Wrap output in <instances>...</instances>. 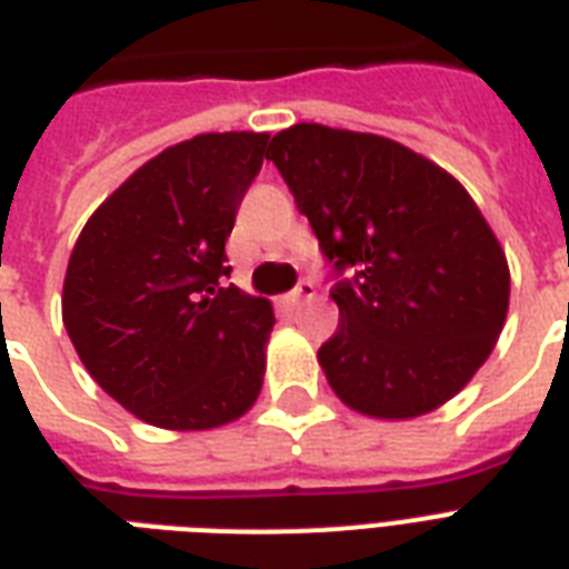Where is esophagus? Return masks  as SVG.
<instances>
[{"mask_svg":"<svg viewBox=\"0 0 569 569\" xmlns=\"http://www.w3.org/2000/svg\"><path fill=\"white\" fill-rule=\"evenodd\" d=\"M313 298H316V286L310 283V280H301V283H298V289H295V292L286 295L283 303H286V307H292V310H298L301 303L313 301Z\"/></svg>","mask_w":569,"mask_h":569,"instance_id":"34e87169","label":"esophagus"}]
</instances>
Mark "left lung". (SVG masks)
Masks as SVG:
<instances>
[{
    "instance_id": "left-lung-1",
    "label": "left lung",
    "mask_w": 569,
    "mask_h": 569,
    "mask_svg": "<svg viewBox=\"0 0 569 569\" xmlns=\"http://www.w3.org/2000/svg\"><path fill=\"white\" fill-rule=\"evenodd\" d=\"M322 253L340 325L319 349L331 390L363 418L411 420L453 400L505 328L510 268L448 169L379 133L301 121L268 146Z\"/></svg>"
}]
</instances>
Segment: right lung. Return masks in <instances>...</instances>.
Masks as SVG:
<instances>
[{"instance_id":"1","label":"right lung","mask_w":569,"mask_h":569,"mask_svg":"<svg viewBox=\"0 0 569 569\" xmlns=\"http://www.w3.org/2000/svg\"><path fill=\"white\" fill-rule=\"evenodd\" d=\"M266 142L227 130L169 146L94 208L73 244L64 331L89 376L151 427H227L262 390L274 307L223 286V247Z\"/></svg>"}]
</instances>
